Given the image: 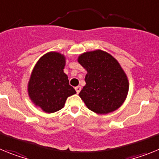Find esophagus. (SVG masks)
<instances>
[{
    "mask_svg": "<svg viewBox=\"0 0 159 159\" xmlns=\"http://www.w3.org/2000/svg\"><path fill=\"white\" fill-rule=\"evenodd\" d=\"M75 91H76L77 93H80V92L81 91V87L80 86H77V87H75Z\"/></svg>",
    "mask_w": 159,
    "mask_h": 159,
    "instance_id": "34e87169",
    "label": "esophagus"
}]
</instances>
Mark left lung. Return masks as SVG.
<instances>
[{"label":"left lung","mask_w":159,"mask_h":159,"mask_svg":"<svg viewBox=\"0 0 159 159\" xmlns=\"http://www.w3.org/2000/svg\"><path fill=\"white\" fill-rule=\"evenodd\" d=\"M87 70L86 85L79 95L89 110L107 114L121 107L127 96L129 82L116 59L102 50L87 52L78 57Z\"/></svg>","instance_id":"8db88e82"}]
</instances>
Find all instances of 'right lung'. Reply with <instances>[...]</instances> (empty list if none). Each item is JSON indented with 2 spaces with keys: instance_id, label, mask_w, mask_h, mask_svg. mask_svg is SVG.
<instances>
[{
  "instance_id": "add662e5",
  "label": "right lung",
  "mask_w": 159,
  "mask_h": 159,
  "mask_svg": "<svg viewBox=\"0 0 159 159\" xmlns=\"http://www.w3.org/2000/svg\"><path fill=\"white\" fill-rule=\"evenodd\" d=\"M65 57L56 52L46 53L37 61L28 84L29 98L46 113L64 107L67 97L76 93L64 72Z\"/></svg>"
}]
</instances>
